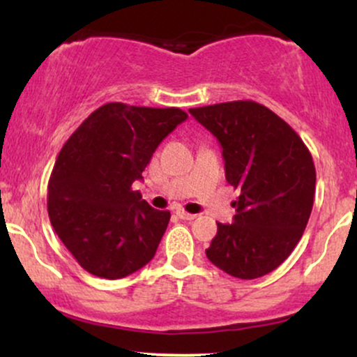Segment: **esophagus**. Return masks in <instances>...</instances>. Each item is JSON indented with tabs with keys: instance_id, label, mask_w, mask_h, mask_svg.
Instances as JSON below:
<instances>
[{
	"instance_id": "esophagus-1",
	"label": "esophagus",
	"mask_w": 357,
	"mask_h": 357,
	"mask_svg": "<svg viewBox=\"0 0 357 357\" xmlns=\"http://www.w3.org/2000/svg\"><path fill=\"white\" fill-rule=\"evenodd\" d=\"M176 215H178L179 218H181V220H188V221L195 220L196 216H198V215H192V213H188V211H184L183 208H178V210H176Z\"/></svg>"
}]
</instances>
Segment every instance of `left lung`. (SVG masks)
<instances>
[{
    "instance_id": "1",
    "label": "left lung",
    "mask_w": 357,
    "mask_h": 357,
    "mask_svg": "<svg viewBox=\"0 0 357 357\" xmlns=\"http://www.w3.org/2000/svg\"><path fill=\"white\" fill-rule=\"evenodd\" d=\"M218 139L225 176L240 196L231 225H218L208 260L252 280L275 270L302 238L314 204L312 155L284 119L253 100L190 109Z\"/></svg>"
}]
</instances>
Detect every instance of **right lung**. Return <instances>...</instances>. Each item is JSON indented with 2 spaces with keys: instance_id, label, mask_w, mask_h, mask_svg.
I'll return each instance as SVG.
<instances>
[{
  "instance_id": "1",
  "label": "right lung",
  "mask_w": 357,
  "mask_h": 357,
  "mask_svg": "<svg viewBox=\"0 0 357 357\" xmlns=\"http://www.w3.org/2000/svg\"><path fill=\"white\" fill-rule=\"evenodd\" d=\"M188 119L178 107L110 102L61 147L48 181V216L82 268L116 280L149 264L171 213L132 191L155 147Z\"/></svg>"
}]
</instances>
